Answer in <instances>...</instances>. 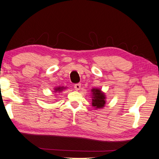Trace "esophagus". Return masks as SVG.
I'll return each instance as SVG.
<instances>
[{
  "instance_id": "esophagus-1",
  "label": "esophagus",
  "mask_w": 159,
  "mask_h": 159,
  "mask_svg": "<svg viewBox=\"0 0 159 159\" xmlns=\"http://www.w3.org/2000/svg\"><path fill=\"white\" fill-rule=\"evenodd\" d=\"M80 87H81V84L80 83H78V84H76L74 87H75L76 91H79L80 89Z\"/></svg>"
}]
</instances>
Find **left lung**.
<instances>
[{"mask_svg": "<svg viewBox=\"0 0 159 159\" xmlns=\"http://www.w3.org/2000/svg\"><path fill=\"white\" fill-rule=\"evenodd\" d=\"M91 91L92 98L91 106L95 109H101L104 108L106 102L105 93L98 88H93Z\"/></svg>", "mask_w": 159, "mask_h": 159, "instance_id": "left-lung-1", "label": "left lung"}]
</instances>
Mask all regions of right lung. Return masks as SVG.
<instances>
[{"label":"right lung","instance_id":"right-lung-1","mask_svg":"<svg viewBox=\"0 0 159 159\" xmlns=\"http://www.w3.org/2000/svg\"><path fill=\"white\" fill-rule=\"evenodd\" d=\"M66 87H55V88H54V91H53V92H55V93H60V92H61V91H64V89H66Z\"/></svg>","mask_w":159,"mask_h":159}]
</instances>
